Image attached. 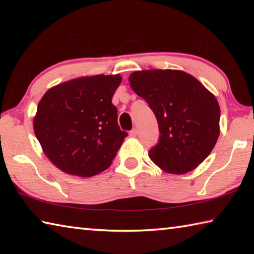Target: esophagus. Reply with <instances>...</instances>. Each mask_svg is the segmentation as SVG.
<instances>
[{
    "mask_svg": "<svg viewBox=\"0 0 254 254\" xmlns=\"http://www.w3.org/2000/svg\"><path fill=\"white\" fill-rule=\"evenodd\" d=\"M136 134H137V131H136V128H133V130H131V131H130V136L134 137V136H136Z\"/></svg>",
    "mask_w": 254,
    "mask_h": 254,
    "instance_id": "obj_1",
    "label": "esophagus"
}]
</instances>
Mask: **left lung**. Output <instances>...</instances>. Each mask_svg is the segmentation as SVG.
<instances>
[{
  "mask_svg": "<svg viewBox=\"0 0 254 254\" xmlns=\"http://www.w3.org/2000/svg\"><path fill=\"white\" fill-rule=\"evenodd\" d=\"M128 81L158 121L160 136L149 151L150 159L168 174L194 170L212 152L220 135L216 97L183 70H139Z\"/></svg>",
  "mask_w": 254,
  "mask_h": 254,
  "instance_id": "8db88e82",
  "label": "left lung"
}]
</instances>
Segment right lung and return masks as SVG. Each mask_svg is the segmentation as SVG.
I'll list each match as a JSON object with an SVG mask.
<instances>
[{
    "label": "right lung",
    "mask_w": 254,
    "mask_h": 254,
    "mask_svg": "<svg viewBox=\"0 0 254 254\" xmlns=\"http://www.w3.org/2000/svg\"><path fill=\"white\" fill-rule=\"evenodd\" d=\"M120 75L84 76L46 92L33 130L49 160L64 173L92 177L110 167L127 133L118 124L112 97Z\"/></svg>",
    "instance_id": "obj_1"
}]
</instances>
